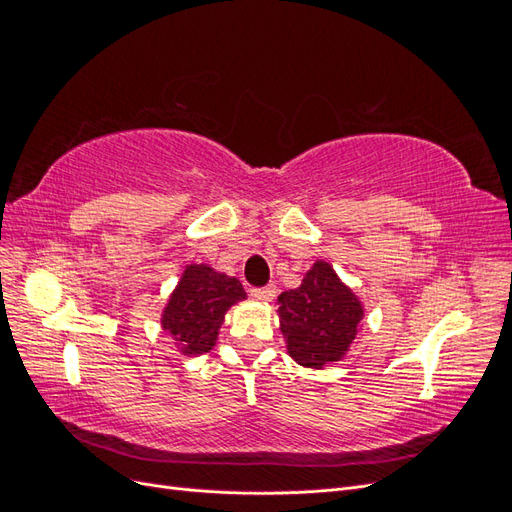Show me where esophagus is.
<instances>
[{
    "label": "esophagus",
    "mask_w": 512,
    "mask_h": 512,
    "mask_svg": "<svg viewBox=\"0 0 512 512\" xmlns=\"http://www.w3.org/2000/svg\"><path fill=\"white\" fill-rule=\"evenodd\" d=\"M275 292H277V288L273 286V284H269V286H260V288H252L250 290V294L254 299H258V301H271L273 297H275Z\"/></svg>",
    "instance_id": "obj_1"
}]
</instances>
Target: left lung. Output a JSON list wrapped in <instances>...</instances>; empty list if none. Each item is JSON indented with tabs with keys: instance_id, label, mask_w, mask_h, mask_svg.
Returning <instances> with one entry per match:
<instances>
[{
	"instance_id": "obj_1",
	"label": "left lung",
	"mask_w": 512,
	"mask_h": 512,
	"mask_svg": "<svg viewBox=\"0 0 512 512\" xmlns=\"http://www.w3.org/2000/svg\"><path fill=\"white\" fill-rule=\"evenodd\" d=\"M277 303L288 354L303 367L322 369L342 359L363 320L361 301L324 260L314 262L303 284L282 292Z\"/></svg>"
}]
</instances>
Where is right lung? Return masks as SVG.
<instances>
[{
	"mask_svg": "<svg viewBox=\"0 0 512 512\" xmlns=\"http://www.w3.org/2000/svg\"><path fill=\"white\" fill-rule=\"evenodd\" d=\"M243 299L245 290L237 277L209 265H190L164 307L162 329L177 339L181 354H205L215 346L228 307Z\"/></svg>",
	"mask_w": 512,
	"mask_h": 512,
	"instance_id": "add662e5",
	"label": "right lung"
}]
</instances>
